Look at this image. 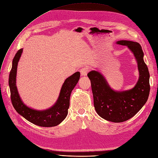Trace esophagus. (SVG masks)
Returning a JSON list of instances; mask_svg holds the SVG:
<instances>
[{
  "label": "esophagus",
  "instance_id": "34e87169",
  "mask_svg": "<svg viewBox=\"0 0 158 158\" xmlns=\"http://www.w3.org/2000/svg\"><path fill=\"white\" fill-rule=\"evenodd\" d=\"M80 72L81 75H82V76H85L87 75L88 71L87 69H86V68H82V69L80 70Z\"/></svg>",
  "mask_w": 158,
  "mask_h": 158
}]
</instances>
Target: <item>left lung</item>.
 Instances as JSON below:
<instances>
[{"label":"left lung","instance_id":"left-lung-1","mask_svg":"<svg viewBox=\"0 0 158 158\" xmlns=\"http://www.w3.org/2000/svg\"><path fill=\"white\" fill-rule=\"evenodd\" d=\"M116 43L127 46L133 52L138 63L139 79L131 89L123 92L113 90L99 72L88 74L90 80L94 105L97 114L112 122H123L134 116L146 104L150 94V73L143 61L142 46L136 42L120 40Z\"/></svg>","mask_w":158,"mask_h":158}]
</instances>
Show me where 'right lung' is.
<instances>
[{"label":"right lung","instance_id":"1","mask_svg":"<svg viewBox=\"0 0 158 158\" xmlns=\"http://www.w3.org/2000/svg\"><path fill=\"white\" fill-rule=\"evenodd\" d=\"M22 53L23 49H20L15 54L9 74L8 84L12 106L20 115L34 124L41 127L56 126L64 120L67 116L71 92L78 82L80 73L76 72L66 79L60 89L58 100L52 107L42 111L30 108L21 100L16 86L17 65Z\"/></svg>","mask_w":158,"mask_h":158}]
</instances>
